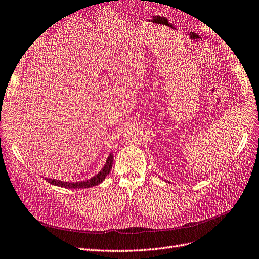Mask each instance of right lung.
<instances>
[{
	"mask_svg": "<svg viewBox=\"0 0 259 259\" xmlns=\"http://www.w3.org/2000/svg\"><path fill=\"white\" fill-rule=\"evenodd\" d=\"M112 152H110L109 156L107 157V160L104 164V167L102 168L100 172H98L95 177H92L91 179H88L86 181H80V182H63L59 180L55 179H46V181L54 186H58V187H64L67 189H84V188H89V187H94V186H97L101 184L103 181L105 180V178L109 174L111 167H112Z\"/></svg>",
	"mask_w": 259,
	"mask_h": 259,
	"instance_id": "add662e5",
	"label": "right lung"
}]
</instances>
